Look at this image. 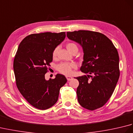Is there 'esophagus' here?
<instances>
[{
    "label": "esophagus",
    "mask_w": 133,
    "mask_h": 133,
    "mask_svg": "<svg viewBox=\"0 0 133 133\" xmlns=\"http://www.w3.org/2000/svg\"><path fill=\"white\" fill-rule=\"evenodd\" d=\"M66 78H67V81H70V80H71V79H72V77H70V76H67V77H66Z\"/></svg>",
    "instance_id": "34e87169"
}]
</instances>
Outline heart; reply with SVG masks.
<instances>
[{
  "instance_id": "1",
  "label": "heart",
  "mask_w": 133,
  "mask_h": 133,
  "mask_svg": "<svg viewBox=\"0 0 133 133\" xmlns=\"http://www.w3.org/2000/svg\"><path fill=\"white\" fill-rule=\"evenodd\" d=\"M66 48L67 50L71 53H72L75 51H78V47L77 44L72 42L67 43ZM56 54H57V49H55L52 52V56L53 58L56 57ZM76 67V65L74 63H62L58 65L57 70L61 74L66 75H70L72 74V69H74Z\"/></svg>"
}]
</instances>
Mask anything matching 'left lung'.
I'll list each match as a JSON object with an SVG mask.
<instances>
[{
	"mask_svg": "<svg viewBox=\"0 0 133 133\" xmlns=\"http://www.w3.org/2000/svg\"><path fill=\"white\" fill-rule=\"evenodd\" d=\"M67 36L79 44L84 53L80 70L87 75L76 78L79 103L87 110L100 108L111 97L119 77L117 50L100 32L79 30L67 32Z\"/></svg>",
	"mask_w": 133,
	"mask_h": 133,
	"instance_id": "left-lung-1",
	"label": "left lung"
}]
</instances>
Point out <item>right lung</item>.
<instances>
[{
  "instance_id": "right-lung-1",
  "label": "right lung",
  "mask_w": 133,
  "mask_h": 133,
  "mask_svg": "<svg viewBox=\"0 0 133 133\" xmlns=\"http://www.w3.org/2000/svg\"><path fill=\"white\" fill-rule=\"evenodd\" d=\"M66 37V32L34 34L23 39L14 61L19 91L30 104L46 110L56 103L59 91L67 82L64 75L46 80L45 74L52 61V52Z\"/></svg>"
}]
</instances>
